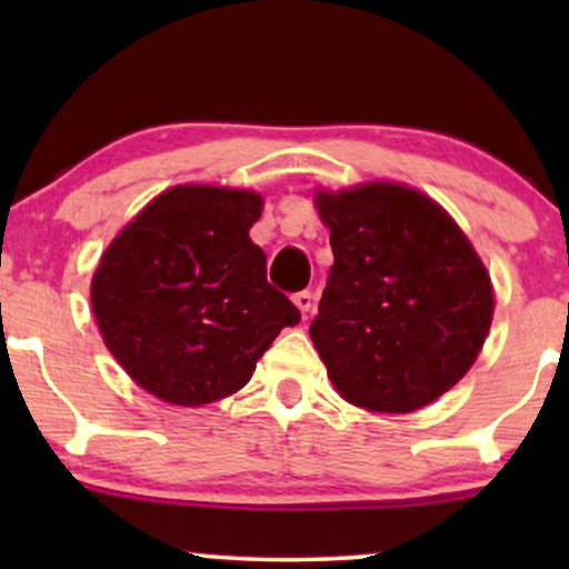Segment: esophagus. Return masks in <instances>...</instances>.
<instances>
[{"mask_svg": "<svg viewBox=\"0 0 569 569\" xmlns=\"http://www.w3.org/2000/svg\"><path fill=\"white\" fill-rule=\"evenodd\" d=\"M293 305L299 307L302 316H307V312L312 310V305H316V297H312V291H297L293 293Z\"/></svg>", "mask_w": 569, "mask_h": 569, "instance_id": "34e87169", "label": "esophagus"}]
</instances>
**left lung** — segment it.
<instances>
[{
  "label": "left lung",
  "mask_w": 569,
  "mask_h": 569,
  "mask_svg": "<svg viewBox=\"0 0 569 569\" xmlns=\"http://www.w3.org/2000/svg\"><path fill=\"white\" fill-rule=\"evenodd\" d=\"M335 267L310 323L329 380L356 407L415 411L473 367L492 286L460 227L426 194L367 184L318 194Z\"/></svg>",
  "instance_id": "obj_1"
}]
</instances>
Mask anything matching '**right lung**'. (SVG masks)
<instances>
[{
    "label": "right lung",
    "mask_w": 569,
    "mask_h": 569,
    "mask_svg": "<svg viewBox=\"0 0 569 569\" xmlns=\"http://www.w3.org/2000/svg\"><path fill=\"white\" fill-rule=\"evenodd\" d=\"M262 198L243 189L173 187L107 248L90 302L103 342L152 396L200 407L251 380L283 326L299 323L267 283L248 238Z\"/></svg>",
    "instance_id": "1"
}]
</instances>
